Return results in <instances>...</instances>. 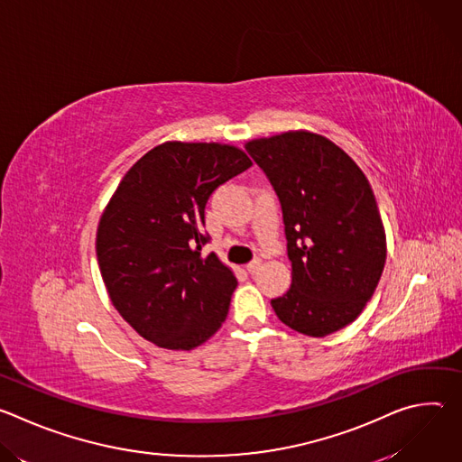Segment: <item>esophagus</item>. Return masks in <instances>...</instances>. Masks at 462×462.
I'll return each instance as SVG.
<instances>
[{
  "label": "esophagus",
  "instance_id": "esophagus-1",
  "mask_svg": "<svg viewBox=\"0 0 462 462\" xmlns=\"http://www.w3.org/2000/svg\"><path fill=\"white\" fill-rule=\"evenodd\" d=\"M259 267H261V259H254L246 265V271H248V274H255L259 271Z\"/></svg>",
  "mask_w": 462,
  "mask_h": 462
}]
</instances>
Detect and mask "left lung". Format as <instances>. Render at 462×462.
<instances>
[{
  "label": "left lung",
  "instance_id": "obj_1",
  "mask_svg": "<svg viewBox=\"0 0 462 462\" xmlns=\"http://www.w3.org/2000/svg\"><path fill=\"white\" fill-rule=\"evenodd\" d=\"M271 180L283 214L291 289L274 298L276 316L321 338L355 321L385 263V232L374 193L356 162L335 143L289 131L246 144Z\"/></svg>",
  "mask_w": 462,
  "mask_h": 462
}]
</instances>
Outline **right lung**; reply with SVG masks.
I'll use <instances>...</instances> for the list:
<instances>
[{
	"label": "right lung",
	"mask_w": 462,
	"mask_h": 462,
	"mask_svg": "<svg viewBox=\"0 0 462 462\" xmlns=\"http://www.w3.org/2000/svg\"><path fill=\"white\" fill-rule=\"evenodd\" d=\"M250 166L234 146L164 143L120 180L98 225L97 259L115 309L143 338L189 351L226 319L237 280L216 254H201L205 208Z\"/></svg>",
	"instance_id": "right-lung-1"
}]
</instances>
